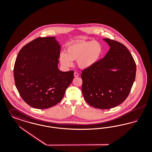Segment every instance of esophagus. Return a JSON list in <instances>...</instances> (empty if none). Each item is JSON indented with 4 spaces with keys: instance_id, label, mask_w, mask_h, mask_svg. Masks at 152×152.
Returning <instances> with one entry per match:
<instances>
[{
    "instance_id": "esophagus-1",
    "label": "esophagus",
    "mask_w": 152,
    "mask_h": 152,
    "mask_svg": "<svg viewBox=\"0 0 152 152\" xmlns=\"http://www.w3.org/2000/svg\"><path fill=\"white\" fill-rule=\"evenodd\" d=\"M79 76V74L78 73L76 72H74V76H75V77H78Z\"/></svg>"
}]
</instances>
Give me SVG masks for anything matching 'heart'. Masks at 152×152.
I'll return each instance as SVG.
<instances>
[{
  "label": "heart",
  "mask_w": 152,
  "mask_h": 152,
  "mask_svg": "<svg viewBox=\"0 0 152 152\" xmlns=\"http://www.w3.org/2000/svg\"><path fill=\"white\" fill-rule=\"evenodd\" d=\"M102 52L101 44L96 41L77 40L69 45L65 51L60 54V61L65 67L71 66L77 61L80 68L87 69L94 65Z\"/></svg>",
  "instance_id": "1"
}]
</instances>
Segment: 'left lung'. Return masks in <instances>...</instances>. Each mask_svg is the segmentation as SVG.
Instances as JSON below:
<instances>
[{
  "label": "left lung",
  "mask_w": 152,
  "mask_h": 152,
  "mask_svg": "<svg viewBox=\"0 0 152 152\" xmlns=\"http://www.w3.org/2000/svg\"><path fill=\"white\" fill-rule=\"evenodd\" d=\"M110 47L104 56L81 75L85 100L96 108H112L121 104L130 93L134 81L136 65L128 49L109 39Z\"/></svg>",
  "instance_id": "obj_1"
}]
</instances>
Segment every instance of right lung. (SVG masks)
<instances>
[{"label":"right lung","instance_id":"obj_1","mask_svg":"<svg viewBox=\"0 0 152 152\" xmlns=\"http://www.w3.org/2000/svg\"><path fill=\"white\" fill-rule=\"evenodd\" d=\"M60 49L56 37L52 36L36 38L19 51L15 63V83L29 106L42 109L56 105L72 83L74 72L58 68Z\"/></svg>","mask_w":152,"mask_h":152}]
</instances>
